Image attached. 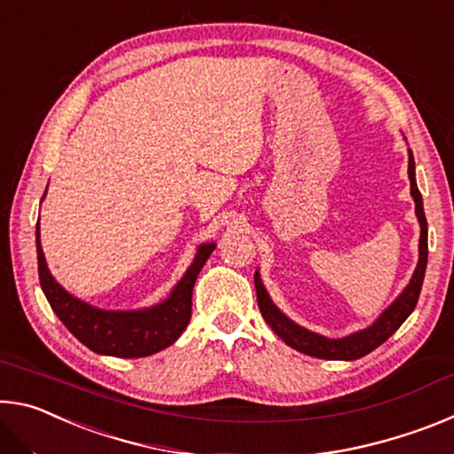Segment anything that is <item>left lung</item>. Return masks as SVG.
<instances>
[{
  "label": "left lung",
  "instance_id": "obj_1",
  "mask_svg": "<svg viewBox=\"0 0 454 454\" xmlns=\"http://www.w3.org/2000/svg\"><path fill=\"white\" fill-rule=\"evenodd\" d=\"M409 180H411V196L414 200V212H417L419 224H420V240H419V264L414 270L409 286L403 290V294L384 310L379 318L374 320L372 326L358 333L344 336V338H326L317 333H310L296 322H292L286 314H282L276 304L270 301L268 292L264 288L260 274L256 270L254 284H256V296H258V309L262 312L264 320L270 325V328L278 334L284 342L298 352L309 356L325 358V360H356L360 356H366L368 352L379 348L380 344L393 336L403 322L411 317L414 306L419 302L422 280H425L427 270V258H428V228L425 218V208H422V196L417 186V178H414V158L409 150Z\"/></svg>",
  "mask_w": 454,
  "mask_h": 454
}]
</instances>
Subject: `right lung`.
Listing matches in <instances>:
<instances>
[{
	"instance_id": "add662e5",
	"label": "right lung",
	"mask_w": 454,
	"mask_h": 454,
	"mask_svg": "<svg viewBox=\"0 0 454 454\" xmlns=\"http://www.w3.org/2000/svg\"><path fill=\"white\" fill-rule=\"evenodd\" d=\"M35 246L40 284L51 310L90 350L118 358L150 356L178 340L192 317L194 282L206 260L216 248L214 242L200 246L194 262L190 264L186 274L182 276V280L176 284L164 302L144 310L116 312L82 302L80 298L72 296L70 292L59 286L45 264L40 242V222L35 226Z\"/></svg>"
}]
</instances>
